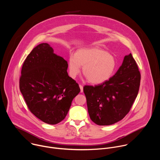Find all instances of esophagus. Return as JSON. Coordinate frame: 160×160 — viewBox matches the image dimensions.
I'll return each mask as SVG.
<instances>
[{
  "instance_id": "34e87169",
  "label": "esophagus",
  "mask_w": 160,
  "mask_h": 160,
  "mask_svg": "<svg viewBox=\"0 0 160 160\" xmlns=\"http://www.w3.org/2000/svg\"><path fill=\"white\" fill-rule=\"evenodd\" d=\"M79 87H80V92H83V85L80 84L79 85Z\"/></svg>"
}]
</instances>
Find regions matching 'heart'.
<instances>
[{"instance_id": "heart-1", "label": "heart", "mask_w": 160, "mask_h": 160, "mask_svg": "<svg viewBox=\"0 0 160 160\" xmlns=\"http://www.w3.org/2000/svg\"><path fill=\"white\" fill-rule=\"evenodd\" d=\"M82 72L88 81L99 84L107 81L116 68V60L106 51L98 48L81 49L68 59V71L71 77L75 78Z\"/></svg>"}]
</instances>
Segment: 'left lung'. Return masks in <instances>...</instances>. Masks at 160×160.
Listing matches in <instances>:
<instances>
[{"label":"left lung","instance_id":"1","mask_svg":"<svg viewBox=\"0 0 160 160\" xmlns=\"http://www.w3.org/2000/svg\"><path fill=\"white\" fill-rule=\"evenodd\" d=\"M140 82L141 73L130 53L108 80L95 86H84L91 120L98 125H110L122 120L138 96Z\"/></svg>","mask_w":160,"mask_h":160}]
</instances>
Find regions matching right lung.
I'll return each mask as SVG.
<instances>
[{
	"mask_svg": "<svg viewBox=\"0 0 160 160\" xmlns=\"http://www.w3.org/2000/svg\"><path fill=\"white\" fill-rule=\"evenodd\" d=\"M68 66L47 43L35 47L22 64L20 91L29 110L44 123L63 120L80 92L78 84L68 76Z\"/></svg>",
	"mask_w": 160,
	"mask_h": 160,
	"instance_id": "add662e5",
	"label": "right lung"
}]
</instances>
